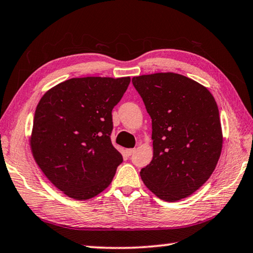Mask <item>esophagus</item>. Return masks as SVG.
<instances>
[{
  "mask_svg": "<svg viewBox=\"0 0 253 253\" xmlns=\"http://www.w3.org/2000/svg\"><path fill=\"white\" fill-rule=\"evenodd\" d=\"M133 152H135V149H127V150H126L127 156H131Z\"/></svg>",
  "mask_w": 253,
  "mask_h": 253,
  "instance_id": "obj_1",
  "label": "esophagus"
}]
</instances>
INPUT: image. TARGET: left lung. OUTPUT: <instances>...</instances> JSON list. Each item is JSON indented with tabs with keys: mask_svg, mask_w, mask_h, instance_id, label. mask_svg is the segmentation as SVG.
<instances>
[{
	"mask_svg": "<svg viewBox=\"0 0 253 253\" xmlns=\"http://www.w3.org/2000/svg\"><path fill=\"white\" fill-rule=\"evenodd\" d=\"M132 84L152 122L153 157L141 179L163 201L185 199L210 179L220 157L215 98L202 84L172 72L135 77Z\"/></svg>",
	"mask_w": 253,
	"mask_h": 253,
	"instance_id": "1",
	"label": "left lung"
}]
</instances>
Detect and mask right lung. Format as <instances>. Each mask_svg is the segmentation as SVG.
Wrapping results in <instances>:
<instances>
[{
  "instance_id": "obj_1",
  "label": "right lung",
  "mask_w": 253,
  "mask_h": 253,
  "mask_svg": "<svg viewBox=\"0 0 253 253\" xmlns=\"http://www.w3.org/2000/svg\"><path fill=\"white\" fill-rule=\"evenodd\" d=\"M130 78H73L43 94L31 148L38 167L67 196L83 201L111 184L123 157L111 141L112 111Z\"/></svg>"
}]
</instances>
